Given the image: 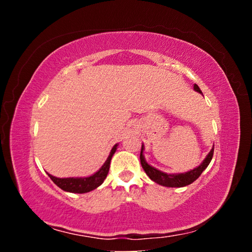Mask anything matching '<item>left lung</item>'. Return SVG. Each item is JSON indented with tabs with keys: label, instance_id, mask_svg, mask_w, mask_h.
I'll use <instances>...</instances> for the list:
<instances>
[{
	"label": "left lung",
	"instance_id": "left-lung-1",
	"mask_svg": "<svg viewBox=\"0 0 252 252\" xmlns=\"http://www.w3.org/2000/svg\"><path fill=\"white\" fill-rule=\"evenodd\" d=\"M194 89L196 92L201 93L202 94L201 89H199L197 85H194ZM142 151H143V146L141 148V154H140L141 165H142L144 172H146L147 175L151 179V180L155 181L158 185L165 186V187H185V186L192 184V182H194L196 179L202 174V172L208 167V165L210 164V161H211L213 157L215 147L212 148L208 156H206L204 161H203L198 167H196L194 170L189 172H186V173H180V174H167V173H164V172L156 170V168L153 166H150V165L147 164L146 160H144Z\"/></svg>",
	"mask_w": 252,
	"mask_h": 252
}]
</instances>
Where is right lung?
Masks as SVG:
<instances>
[{
	"instance_id": "add662e5",
	"label": "right lung",
	"mask_w": 252,
	"mask_h": 252,
	"mask_svg": "<svg viewBox=\"0 0 252 252\" xmlns=\"http://www.w3.org/2000/svg\"><path fill=\"white\" fill-rule=\"evenodd\" d=\"M117 150V144L112 148L111 153H110L108 159L104 163V165L96 172L95 174L91 175L88 178H56L54 175H49V178L53 180L55 185H57L61 189H63L65 191L70 192H78V194H84V192H88L91 190H94L95 188H97L98 186H101L106 178V175L109 173L110 168V161L113 154Z\"/></svg>"
}]
</instances>
